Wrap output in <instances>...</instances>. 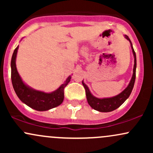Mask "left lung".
<instances>
[{
    "label": "left lung",
    "mask_w": 153,
    "mask_h": 153,
    "mask_svg": "<svg viewBox=\"0 0 153 153\" xmlns=\"http://www.w3.org/2000/svg\"><path fill=\"white\" fill-rule=\"evenodd\" d=\"M125 38L127 40H129V42L131 44V49H132V52L134 54V68H133V75L131 77V79L129 82L128 86L122 91L121 94H119L117 96H114L112 98H108V99H98V98L94 97L92 94H91L88 88L87 85L84 83L83 81H82V85L85 88V94H86L87 101L88 104L92 107L96 111H99L101 112H110L112 111L117 109L119 108L121 105L122 104L124 101L128 99L129 95L131 94V91H132L133 87L135 81V78H136V67H137V59H136V54L133 49L132 44H131L129 36L125 35Z\"/></svg>",
    "instance_id": "obj_1"
}]
</instances>
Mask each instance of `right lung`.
Masks as SVG:
<instances>
[{"label": "right lung", "mask_w": 153, "mask_h": 153, "mask_svg": "<svg viewBox=\"0 0 153 153\" xmlns=\"http://www.w3.org/2000/svg\"><path fill=\"white\" fill-rule=\"evenodd\" d=\"M19 46L15 49L12 55L11 62V81L13 89L19 99L31 108L39 111H47L54 107L58 106L64 100V89L71 81L70 75L67 80L58 89L54 92L47 93L36 91L31 88L22 81L16 66V58Z\"/></svg>", "instance_id": "right-lung-1"}]
</instances>
